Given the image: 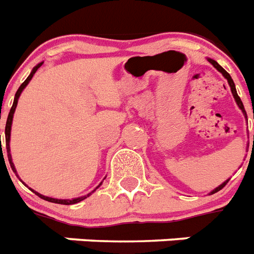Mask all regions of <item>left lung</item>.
Listing matches in <instances>:
<instances>
[{"label": "left lung", "instance_id": "8db88e82", "mask_svg": "<svg viewBox=\"0 0 254 254\" xmlns=\"http://www.w3.org/2000/svg\"><path fill=\"white\" fill-rule=\"evenodd\" d=\"M207 60H208V63H210V64H212V65H214V68H216V69H218L219 72L222 73V74H223V77H224V78H226V80L228 81V85H230V88H231V92H232L233 98H235V101H236V103H237V106H239V109H240V110L243 111V114H244L245 119H247V113H245L244 105H243V102H241L240 97H239V95H237V92H236V86H235V82H233L232 77L230 76V73L227 72V70L224 69V68H223V66H220V65H219L218 63L215 62V60H212V59H207ZM253 141H254V136H253ZM253 145H254V143H253ZM248 147H249V144H248ZM228 181H230V178H228V180H227V181H224V182H223L222 185H219L218 188H215L214 190H212V191H211V192H208V195H211V194H215V192H218L219 190H222V189L224 188V186H226V185H227V182H228Z\"/></svg>", "mask_w": 254, "mask_h": 254}]
</instances>
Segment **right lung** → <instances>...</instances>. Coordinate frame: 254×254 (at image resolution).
<instances>
[{"instance_id": "obj_1", "label": "right lung", "mask_w": 254, "mask_h": 254, "mask_svg": "<svg viewBox=\"0 0 254 254\" xmlns=\"http://www.w3.org/2000/svg\"><path fill=\"white\" fill-rule=\"evenodd\" d=\"M42 64L43 63H39L38 65H35L34 68H32L31 73H30V76L24 80L23 84L19 86V89L17 90V93H15V97H14V102H13V106H11V109H10V113L9 115H7V121H6V127H5V139H6V151H7V159H9V164L10 166H11V170H13L14 173L17 174V169H15V166H14V162H13V159H11V153H10V135H11V125H13V117H14V113H15V109H17V105H18V99H19V97H21L22 92H23V89L26 88L28 85V82L31 81V78L34 77V74H35V72L38 69H39L40 66H42ZM1 118V117H0ZM0 147H1V135H0ZM18 178H19V176H18ZM24 184V182H23ZM102 185V182L97 186V188L93 190V191H90L89 194H86V195H82V196H78V198H72V199H58V198H51V196H46V195H42V194H39L38 191H35V190H32V191L35 192L36 195L40 196L42 199L44 200H48V202H52V203H59V204H74V203H78V202H81V200H84L85 198H88L89 195H92V192H94L97 189L99 188Z\"/></svg>"}]
</instances>
